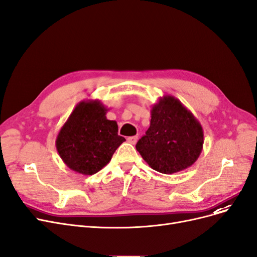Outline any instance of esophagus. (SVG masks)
I'll list each match as a JSON object with an SVG mask.
<instances>
[{"instance_id":"34e87169","label":"esophagus","mask_w":257,"mask_h":257,"mask_svg":"<svg viewBox=\"0 0 257 257\" xmlns=\"http://www.w3.org/2000/svg\"><path fill=\"white\" fill-rule=\"evenodd\" d=\"M137 140H138V137H129L128 139H127V141H128V143H130V144H136L137 143Z\"/></svg>"}]
</instances>
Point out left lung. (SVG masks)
I'll use <instances>...</instances> for the list:
<instances>
[{
    "label": "left lung",
    "instance_id": "1",
    "mask_svg": "<svg viewBox=\"0 0 257 257\" xmlns=\"http://www.w3.org/2000/svg\"><path fill=\"white\" fill-rule=\"evenodd\" d=\"M203 142L202 126L194 114L178 98L164 95L151 108L150 127L136 147L151 168L172 175L196 162Z\"/></svg>",
    "mask_w": 257,
    "mask_h": 257
}]
</instances>
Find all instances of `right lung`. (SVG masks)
Wrapping results in <instances>:
<instances>
[{
    "mask_svg": "<svg viewBox=\"0 0 257 257\" xmlns=\"http://www.w3.org/2000/svg\"><path fill=\"white\" fill-rule=\"evenodd\" d=\"M108 110L100 100H82L58 132L57 151L74 172L85 176L96 174L126 141L117 134V122L107 119Z\"/></svg>",
    "mask_w": 257,
    "mask_h": 257,
    "instance_id": "1",
    "label": "right lung"
}]
</instances>
